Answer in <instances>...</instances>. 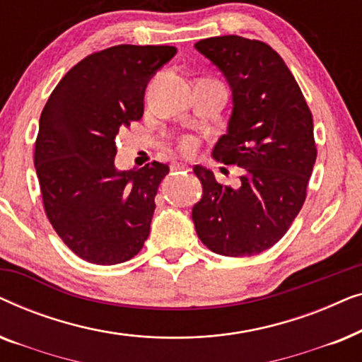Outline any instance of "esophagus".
<instances>
[{"label":"esophagus","mask_w":362,"mask_h":362,"mask_svg":"<svg viewBox=\"0 0 362 362\" xmlns=\"http://www.w3.org/2000/svg\"><path fill=\"white\" fill-rule=\"evenodd\" d=\"M171 171L173 173H176V171H189V166L185 165V163H173Z\"/></svg>","instance_id":"esophagus-1"}]
</instances>
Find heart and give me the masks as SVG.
Here are the masks:
<instances>
[{"label":"heart","mask_w":362,"mask_h":362,"mask_svg":"<svg viewBox=\"0 0 362 362\" xmlns=\"http://www.w3.org/2000/svg\"><path fill=\"white\" fill-rule=\"evenodd\" d=\"M192 146H194V145H192L191 140H186L185 143H182V148H185V151H191Z\"/></svg>","instance_id":"heart-1"}]
</instances>
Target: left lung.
<instances>
[{
	"label": "left lung",
	"mask_w": 362,
	"mask_h": 362,
	"mask_svg": "<svg viewBox=\"0 0 362 362\" xmlns=\"http://www.w3.org/2000/svg\"><path fill=\"white\" fill-rule=\"evenodd\" d=\"M194 47L219 69L232 92L227 132L212 158L244 171L232 187L219 185L207 168H192L202 186L192 222L216 254H260L286 234L305 202L316 161L313 117L290 69L269 44L217 36Z\"/></svg>",
	"instance_id": "1"
}]
</instances>
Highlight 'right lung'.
Here are the masks:
<instances>
[{"label":"right lung","mask_w":362,"mask_h":362,"mask_svg":"<svg viewBox=\"0 0 362 362\" xmlns=\"http://www.w3.org/2000/svg\"><path fill=\"white\" fill-rule=\"evenodd\" d=\"M175 46H120L69 71L41 113L34 150L44 209L64 244L97 265L130 260L150 235L155 196L168 165L118 171L115 138L143 115L150 78Z\"/></svg>","instance_id":"right-lung-1"}]
</instances>
